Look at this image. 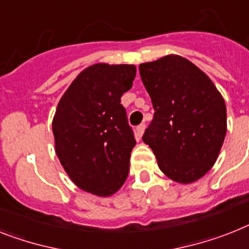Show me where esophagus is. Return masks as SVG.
<instances>
[{
    "mask_svg": "<svg viewBox=\"0 0 249 249\" xmlns=\"http://www.w3.org/2000/svg\"><path fill=\"white\" fill-rule=\"evenodd\" d=\"M144 130H145V124L138 125V126H137V135H138V137L142 138V135H143Z\"/></svg>",
    "mask_w": 249,
    "mask_h": 249,
    "instance_id": "esophagus-1",
    "label": "esophagus"
}]
</instances>
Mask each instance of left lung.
Instances as JSON below:
<instances>
[{
	"instance_id": "left-lung-1",
	"label": "left lung",
	"mask_w": 249,
	"mask_h": 249,
	"mask_svg": "<svg viewBox=\"0 0 249 249\" xmlns=\"http://www.w3.org/2000/svg\"><path fill=\"white\" fill-rule=\"evenodd\" d=\"M154 116L143 135L160 171L179 183L201 178L227 134V108L212 79L179 55L139 66Z\"/></svg>"
}]
</instances>
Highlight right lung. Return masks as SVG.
Returning <instances> with one entry per match:
<instances>
[{"mask_svg": "<svg viewBox=\"0 0 249 249\" xmlns=\"http://www.w3.org/2000/svg\"><path fill=\"white\" fill-rule=\"evenodd\" d=\"M133 64L97 63L79 73L53 119L55 153L79 189L110 196L129 173L135 145L121 96L133 86Z\"/></svg>", "mask_w": 249, "mask_h": 249, "instance_id": "obj_1", "label": "right lung"}]
</instances>
